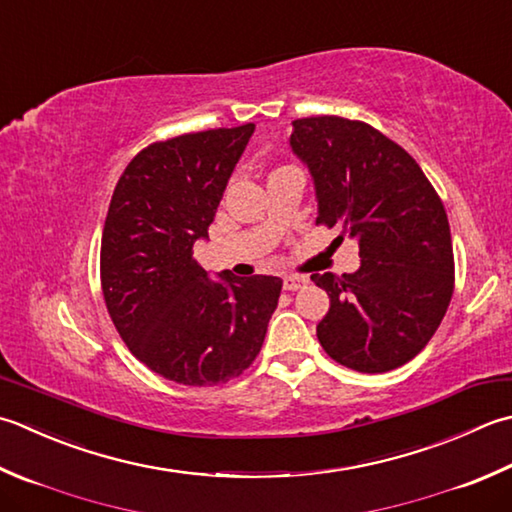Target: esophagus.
I'll return each mask as SVG.
<instances>
[{
  "label": "esophagus",
  "mask_w": 512,
  "mask_h": 512,
  "mask_svg": "<svg viewBox=\"0 0 512 512\" xmlns=\"http://www.w3.org/2000/svg\"><path fill=\"white\" fill-rule=\"evenodd\" d=\"M308 284V279L302 275H286L284 277V288L286 290H299Z\"/></svg>",
  "instance_id": "esophagus-1"
}]
</instances>
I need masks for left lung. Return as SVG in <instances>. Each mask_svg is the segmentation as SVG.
Segmentation results:
<instances>
[{
  "label": "left lung",
  "mask_w": 512,
  "mask_h": 512,
  "mask_svg": "<svg viewBox=\"0 0 512 512\" xmlns=\"http://www.w3.org/2000/svg\"><path fill=\"white\" fill-rule=\"evenodd\" d=\"M293 153L308 166L317 224L359 244L362 266L310 275L330 297L317 339L337 364L388 373L422 350L455 288L446 208L424 170L393 139L337 115L293 122Z\"/></svg>",
  "instance_id": "1"
}]
</instances>
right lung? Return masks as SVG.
<instances>
[{
  "mask_svg": "<svg viewBox=\"0 0 512 512\" xmlns=\"http://www.w3.org/2000/svg\"><path fill=\"white\" fill-rule=\"evenodd\" d=\"M255 124L146 146L110 199L99 275L108 315L130 353L184 386L239 377L262 350L282 279H208L193 257Z\"/></svg>",
  "mask_w": 512,
  "mask_h": 512,
  "instance_id": "right-lung-1",
  "label": "right lung"
}]
</instances>
